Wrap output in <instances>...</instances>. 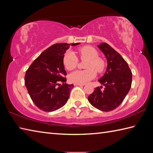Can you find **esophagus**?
I'll return each mask as SVG.
<instances>
[{"label":"esophagus","mask_w":153,"mask_h":153,"mask_svg":"<svg viewBox=\"0 0 153 153\" xmlns=\"http://www.w3.org/2000/svg\"><path fill=\"white\" fill-rule=\"evenodd\" d=\"M74 85H78V86H83L84 84H80V83H74Z\"/></svg>","instance_id":"obj_1"}]
</instances>
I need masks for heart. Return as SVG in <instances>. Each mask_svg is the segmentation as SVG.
<instances>
[{"instance_id":"b5f03b06","label":"heart","mask_w":153,"mask_h":153,"mask_svg":"<svg viewBox=\"0 0 153 153\" xmlns=\"http://www.w3.org/2000/svg\"><path fill=\"white\" fill-rule=\"evenodd\" d=\"M79 53L82 60H87L85 70H76L71 73L69 79L74 83L84 84L96 77V71L101 72L105 68V62L99 57L97 51L92 47L85 46L79 48ZM77 58L73 51H68L63 58V64L68 70H71L77 66Z\"/></svg>"}]
</instances>
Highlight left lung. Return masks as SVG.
<instances>
[{"label":"left lung","mask_w":153,"mask_h":153,"mask_svg":"<svg viewBox=\"0 0 153 153\" xmlns=\"http://www.w3.org/2000/svg\"><path fill=\"white\" fill-rule=\"evenodd\" d=\"M106 58L107 67L105 74L99 79L105 87L101 91L97 87L88 97L91 105L101 111L109 112L121 105L130 90L132 73L128 63L118 52L106 43L97 45Z\"/></svg>","instance_id":"8db88e82"}]
</instances>
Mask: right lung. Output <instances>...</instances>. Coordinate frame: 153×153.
<instances>
[{"label": "right lung", "instance_id": "right-lung-1", "mask_svg": "<svg viewBox=\"0 0 153 153\" xmlns=\"http://www.w3.org/2000/svg\"><path fill=\"white\" fill-rule=\"evenodd\" d=\"M79 43L53 45L44 51L26 71L25 85L29 95L37 108L45 112H53L60 108L68 101L73 84L66 82V71L63 58L70 45ZM62 82V86L58 83Z\"/></svg>", "mask_w": 153, "mask_h": 153}]
</instances>
